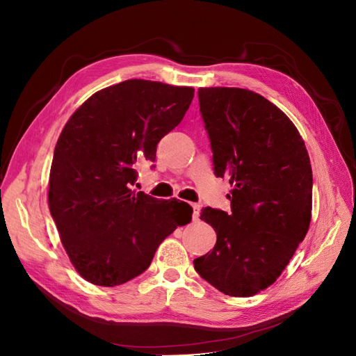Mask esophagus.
I'll list each match as a JSON object with an SVG mask.
<instances>
[{"label": "esophagus", "instance_id": "esophagus-1", "mask_svg": "<svg viewBox=\"0 0 356 356\" xmlns=\"http://www.w3.org/2000/svg\"><path fill=\"white\" fill-rule=\"evenodd\" d=\"M191 209H193V221H197L199 220V209L200 207L197 203H193L191 204Z\"/></svg>", "mask_w": 356, "mask_h": 356}]
</instances>
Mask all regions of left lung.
<instances>
[{
    "label": "left lung",
    "mask_w": 356,
    "mask_h": 356,
    "mask_svg": "<svg viewBox=\"0 0 356 356\" xmlns=\"http://www.w3.org/2000/svg\"><path fill=\"white\" fill-rule=\"evenodd\" d=\"M213 172L233 186L232 211L202 209L217 243L196 272L225 296L251 297L281 276L312 218V166L289 118L255 92L200 88Z\"/></svg>",
    "instance_id": "1"
}]
</instances>
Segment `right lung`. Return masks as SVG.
<instances>
[{"mask_svg": "<svg viewBox=\"0 0 356 356\" xmlns=\"http://www.w3.org/2000/svg\"><path fill=\"white\" fill-rule=\"evenodd\" d=\"M195 89L126 80L92 95L62 129L49 178V208L75 270L99 286L144 273L159 245L193 209L135 191L136 166L156 160Z\"/></svg>", "mask_w": 356, "mask_h": 356, "instance_id": "right-lung-1", "label": "right lung"}]
</instances>
